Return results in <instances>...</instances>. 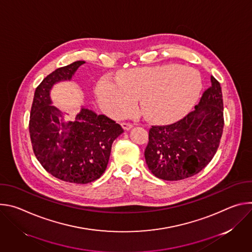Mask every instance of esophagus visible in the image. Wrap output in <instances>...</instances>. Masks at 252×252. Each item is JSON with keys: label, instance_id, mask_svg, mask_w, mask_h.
I'll return each instance as SVG.
<instances>
[{"label": "esophagus", "instance_id": "34e87169", "mask_svg": "<svg viewBox=\"0 0 252 252\" xmlns=\"http://www.w3.org/2000/svg\"><path fill=\"white\" fill-rule=\"evenodd\" d=\"M122 126L125 130H129L132 127V125L128 124V123H122Z\"/></svg>", "mask_w": 252, "mask_h": 252}]
</instances>
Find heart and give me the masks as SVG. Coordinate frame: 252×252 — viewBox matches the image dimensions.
I'll use <instances>...</instances> for the list:
<instances>
[{
	"label": "heart",
	"instance_id": "heart-1",
	"mask_svg": "<svg viewBox=\"0 0 252 252\" xmlns=\"http://www.w3.org/2000/svg\"><path fill=\"white\" fill-rule=\"evenodd\" d=\"M201 90L202 80L196 69L163 64L126 70L118 81L103 77L95 94L101 110L112 118L129 115L138 98L140 112L147 119L170 122L191 110Z\"/></svg>",
	"mask_w": 252,
	"mask_h": 252
}]
</instances>
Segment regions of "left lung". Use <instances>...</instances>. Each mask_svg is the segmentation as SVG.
<instances>
[{
    "label": "left lung",
    "mask_w": 252,
    "mask_h": 252,
    "mask_svg": "<svg viewBox=\"0 0 252 252\" xmlns=\"http://www.w3.org/2000/svg\"><path fill=\"white\" fill-rule=\"evenodd\" d=\"M195 110L169 126H153L145 158L150 170L164 181H179L202 170L217 153L223 131L220 84L213 77Z\"/></svg>",
    "instance_id": "1"
}]
</instances>
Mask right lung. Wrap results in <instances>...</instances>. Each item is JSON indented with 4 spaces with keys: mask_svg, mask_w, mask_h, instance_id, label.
<instances>
[{
    "mask_svg": "<svg viewBox=\"0 0 252 252\" xmlns=\"http://www.w3.org/2000/svg\"><path fill=\"white\" fill-rule=\"evenodd\" d=\"M84 63L77 61L59 67L43 80L34 92L29 125L32 150L43 167L63 182L81 185L101 176L114 140L124 132L115 121L85 106L74 121H66L53 105L54 85L70 81Z\"/></svg>",
    "mask_w": 252,
    "mask_h": 252,
    "instance_id": "1",
    "label": "right lung"
}]
</instances>
